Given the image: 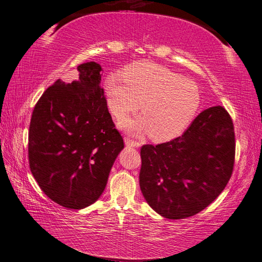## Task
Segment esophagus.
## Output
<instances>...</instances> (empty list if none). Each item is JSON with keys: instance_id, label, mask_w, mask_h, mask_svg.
I'll return each instance as SVG.
<instances>
[{"instance_id": "obj_1", "label": "esophagus", "mask_w": 262, "mask_h": 262, "mask_svg": "<svg viewBox=\"0 0 262 262\" xmlns=\"http://www.w3.org/2000/svg\"><path fill=\"white\" fill-rule=\"evenodd\" d=\"M125 143L127 146H132V147H140L141 146V143L140 142H136L134 140H130V138L126 137L125 138Z\"/></svg>"}]
</instances>
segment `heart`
Returning a JSON list of instances; mask_svg holds the SVG:
<instances>
[{
  "label": "heart",
  "instance_id": "obj_1",
  "mask_svg": "<svg viewBox=\"0 0 262 262\" xmlns=\"http://www.w3.org/2000/svg\"><path fill=\"white\" fill-rule=\"evenodd\" d=\"M104 94L108 109L117 119L135 113L142 102L143 116L120 125L134 135L149 133V137L159 143L181 135L200 105L196 83L152 62L129 65L124 76L109 75L104 82Z\"/></svg>",
  "mask_w": 262,
  "mask_h": 262
}]
</instances>
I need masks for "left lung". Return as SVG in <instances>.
Instances as JSON below:
<instances>
[{"label": "left lung", "mask_w": 262, "mask_h": 262, "mask_svg": "<svg viewBox=\"0 0 262 262\" xmlns=\"http://www.w3.org/2000/svg\"><path fill=\"white\" fill-rule=\"evenodd\" d=\"M234 126L215 105L202 111L179 137L143 145L140 187L147 204L169 220L198 214L220 196L233 172Z\"/></svg>", "instance_id": "8db88e82"}]
</instances>
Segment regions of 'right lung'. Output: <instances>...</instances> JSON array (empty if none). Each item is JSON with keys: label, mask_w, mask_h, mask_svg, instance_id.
I'll return each mask as SVG.
<instances>
[{"label": "right lung", "mask_w": 262, "mask_h": 262, "mask_svg": "<svg viewBox=\"0 0 262 262\" xmlns=\"http://www.w3.org/2000/svg\"><path fill=\"white\" fill-rule=\"evenodd\" d=\"M101 71L96 62L79 65L73 81L57 80L32 111L31 173L43 193L65 208L97 202L124 148L100 86Z\"/></svg>", "instance_id": "right-lung-1"}]
</instances>
